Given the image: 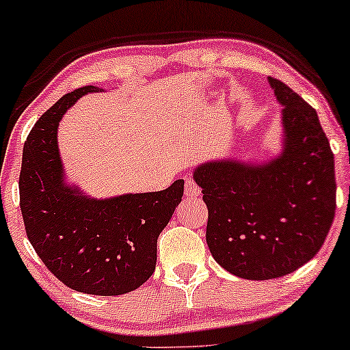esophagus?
<instances>
[{"mask_svg": "<svg viewBox=\"0 0 350 350\" xmlns=\"http://www.w3.org/2000/svg\"><path fill=\"white\" fill-rule=\"evenodd\" d=\"M185 194L188 196V198H198L200 194V188L196 185L194 180L185 178Z\"/></svg>", "mask_w": 350, "mask_h": 350, "instance_id": "34e87169", "label": "esophagus"}]
</instances>
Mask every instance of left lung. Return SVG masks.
<instances>
[{"label": "left lung", "instance_id": "obj_1", "mask_svg": "<svg viewBox=\"0 0 350 350\" xmlns=\"http://www.w3.org/2000/svg\"><path fill=\"white\" fill-rule=\"evenodd\" d=\"M284 150L262 164L210 161L194 170L215 261L248 280L286 275L322 248L336 210L334 156L317 111L279 79Z\"/></svg>", "mask_w": 350, "mask_h": 350}]
</instances>
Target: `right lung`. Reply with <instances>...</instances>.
Wrapping results in <instances>:
<instances>
[{
  "mask_svg": "<svg viewBox=\"0 0 350 350\" xmlns=\"http://www.w3.org/2000/svg\"><path fill=\"white\" fill-rule=\"evenodd\" d=\"M66 94L28 135L18 178L27 237L47 269L81 293L118 296L137 290L156 269L157 237L183 198V180L156 193L94 199L65 183L57 129L76 100Z\"/></svg>",
  "mask_w": 350,
  "mask_h": 350,
  "instance_id": "right-lung-1",
  "label": "right lung"
}]
</instances>
